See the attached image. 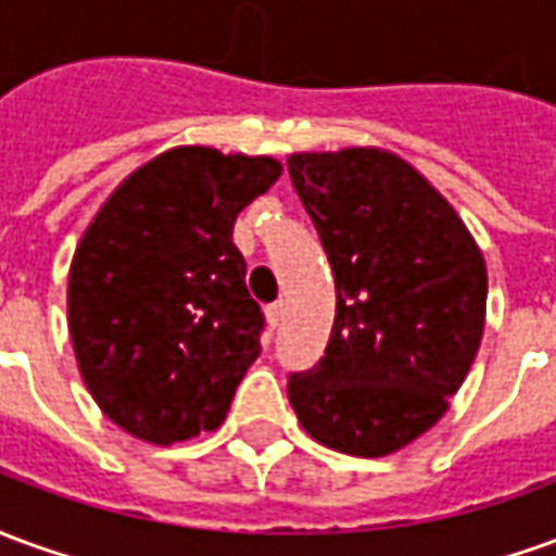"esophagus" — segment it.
<instances>
[{"label":"esophagus","mask_w":556,"mask_h":556,"mask_svg":"<svg viewBox=\"0 0 556 556\" xmlns=\"http://www.w3.org/2000/svg\"><path fill=\"white\" fill-rule=\"evenodd\" d=\"M282 318H286V303L277 301L267 306V325L270 327H279L282 325Z\"/></svg>","instance_id":"esophagus-1"}]
</instances>
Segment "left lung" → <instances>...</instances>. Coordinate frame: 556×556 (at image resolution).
Masks as SVG:
<instances>
[{
  "mask_svg": "<svg viewBox=\"0 0 556 556\" xmlns=\"http://www.w3.org/2000/svg\"><path fill=\"white\" fill-rule=\"evenodd\" d=\"M289 175L337 279L325 357L289 378L315 441L378 458L450 408L477 357L489 277L453 205L381 148L291 154Z\"/></svg>",
  "mask_w": 556,
  "mask_h": 556,
  "instance_id": "1",
  "label": "left lung"
}]
</instances>
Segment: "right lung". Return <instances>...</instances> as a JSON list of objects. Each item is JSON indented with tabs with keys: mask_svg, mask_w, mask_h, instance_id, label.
Instances as JSON below:
<instances>
[{
	"mask_svg": "<svg viewBox=\"0 0 556 556\" xmlns=\"http://www.w3.org/2000/svg\"><path fill=\"white\" fill-rule=\"evenodd\" d=\"M279 160L181 146L118 184L67 277L83 381L115 426L157 446L214 431L258 357L235 219L277 181Z\"/></svg>",
	"mask_w": 556,
	"mask_h": 556,
	"instance_id": "right-lung-1",
	"label": "right lung"
}]
</instances>
